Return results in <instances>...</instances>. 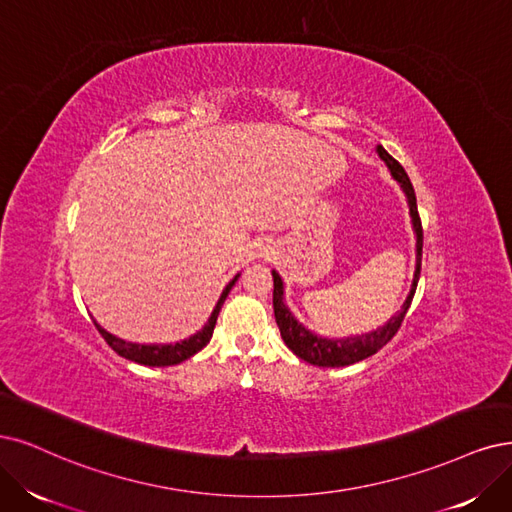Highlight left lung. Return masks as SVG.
Wrapping results in <instances>:
<instances>
[{
    "label": "left lung",
    "mask_w": 512,
    "mask_h": 512,
    "mask_svg": "<svg viewBox=\"0 0 512 512\" xmlns=\"http://www.w3.org/2000/svg\"><path fill=\"white\" fill-rule=\"evenodd\" d=\"M377 154L388 164L392 177L401 183L403 192L407 194V202H409V213L413 219V230L415 236H418V263H415V274H413V285L411 291L405 299V304L401 308V312L392 316L388 320V325H384L382 329L371 331L367 335H358V337H346V339H327V337H318L314 333H310L308 329L301 327L297 320L293 318V314L289 312V308L282 301V280L276 272H272L274 276V316H276V325L280 329L282 342L289 346V350L293 354H297L301 361H306L310 365L316 367H346L358 361H365V358L373 356L377 350H382L390 339L396 335V331L401 329L405 314L411 306V299L415 295V287H418L420 280V270H422V244H424V230H422V219L418 213V202H415V192L413 185L405 173V168L401 166L399 160H394L388 151L377 145Z\"/></svg>",
    "instance_id": "obj_1"
}]
</instances>
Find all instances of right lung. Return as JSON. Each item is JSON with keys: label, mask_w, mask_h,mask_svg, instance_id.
I'll return each instance as SVG.
<instances>
[{"label": "right lung", "mask_w": 512, "mask_h": 512, "mask_svg": "<svg viewBox=\"0 0 512 512\" xmlns=\"http://www.w3.org/2000/svg\"><path fill=\"white\" fill-rule=\"evenodd\" d=\"M240 276V274H238ZM238 276L227 285L217 301V306L211 314V318H208V323L204 325L202 331H198L196 335H192L189 339H183V342H177V344H168V346H145V344H132V342H124V339L116 337L107 333L101 325L94 323V327L99 329L101 337L105 339V342L109 344V348L113 352H118L120 356L128 358V361L132 363H139V365H147V367H170V365H179L183 361H187L189 356H194L196 352H200L208 342H211L213 337V331H215V323H217V316H219V310L223 306V301L227 297V293L232 291L234 282L238 280Z\"/></svg>", "instance_id": "1"}]
</instances>
